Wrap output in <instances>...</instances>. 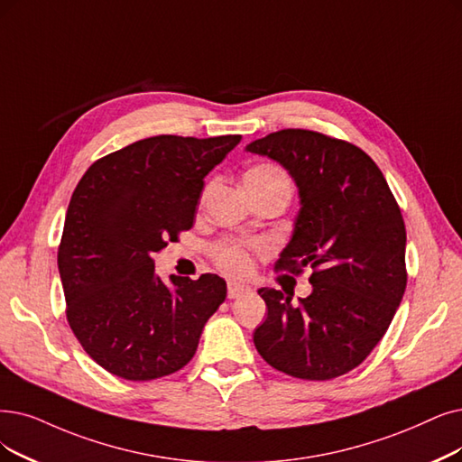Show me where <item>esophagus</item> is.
<instances>
[{"label": "esophagus", "instance_id": "34e87169", "mask_svg": "<svg viewBox=\"0 0 462 462\" xmlns=\"http://www.w3.org/2000/svg\"><path fill=\"white\" fill-rule=\"evenodd\" d=\"M250 286L248 284H245V282H229V286H227V295L231 300H236V298H241V295H245V293H250Z\"/></svg>", "mask_w": 462, "mask_h": 462}]
</instances>
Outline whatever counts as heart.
Wrapping results in <instances>:
<instances>
[{"label": "heart", "instance_id": "obj_1", "mask_svg": "<svg viewBox=\"0 0 462 462\" xmlns=\"http://www.w3.org/2000/svg\"><path fill=\"white\" fill-rule=\"evenodd\" d=\"M271 178H284V176L281 171H276L274 167H269V164L254 167L245 174V181L271 180ZM217 263L229 274H245L252 267L246 248L241 245H235V243H226L217 248Z\"/></svg>", "mask_w": 462, "mask_h": 462}]
</instances>
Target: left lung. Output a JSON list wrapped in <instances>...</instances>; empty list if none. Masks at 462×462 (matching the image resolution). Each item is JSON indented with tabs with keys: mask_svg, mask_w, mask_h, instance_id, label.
<instances>
[{
	"mask_svg": "<svg viewBox=\"0 0 462 462\" xmlns=\"http://www.w3.org/2000/svg\"><path fill=\"white\" fill-rule=\"evenodd\" d=\"M245 150L290 174L300 197L281 271L310 267L312 291L260 288L267 319L254 345L274 370L309 381L339 377L365 360L405 291V226L377 164L360 147L286 128Z\"/></svg>",
	"mask_w": 462,
	"mask_h": 462,
	"instance_id": "left-lung-1",
	"label": "left lung"
}]
</instances>
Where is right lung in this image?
Instances as JSON below:
<instances>
[{
	"label": "right lung",
	"instance_id": "1",
	"mask_svg": "<svg viewBox=\"0 0 462 462\" xmlns=\"http://www.w3.org/2000/svg\"><path fill=\"white\" fill-rule=\"evenodd\" d=\"M241 138H143L97 161L78 183L59 273L69 328L109 374L152 381L181 370L226 301L217 274L161 281L153 254L193 227L205 176Z\"/></svg>",
	"mask_w": 462,
	"mask_h": 462
}]
</instances>
